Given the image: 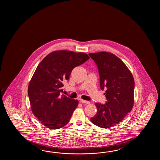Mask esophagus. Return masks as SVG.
<instances>
[{
	"mask_svg": "<svg viewBox=\"0 0 160 160\" xmlns=\"http://www.w3.org/2000/svg\"><path fill=\"white\" fill-rule=\"evenodd\" d=\"M80 102L82 103H86V104H88V103H90V102H88V101H85V100H83V99H80Z\"/></svg>",
	"mask_w": 160,
	"mask_h": 160,
	"instance_id": "obj_1",
	"label": "esophagus"
}]
</instances>
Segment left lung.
Listing matches in <instances>:
<instances>
[{"mask_svg":"<svg viewBox=\"0 0 160 160\" xmlns=\"http://www.w3.org/2000/svg\"><path fill=\"white\" fill-rule=\"evenodd\" d=\"M98 68L100 88L106 89L105 104L96 103L97 112L91 122L102 128L121 122L133 109L134 80L129 69L116 55L101 51L88 54Z\"/></svg>","mask_w":160,"mask_h":160,"instance_id":"8db88e82","label":"left lung"}]
</instances>
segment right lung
Here are the masks:
<instances>
[{"mask_svg":"<svg viewBox=\"0 0 160 160\" xmlns=\"http://www.w3.org/2000/svg\"><path fill=\"white\" fill-rule=\"evenodd\" d=\"M89 58L84 52L58 50L48 54L38 66L29 82L28 95L33 114L48 129L65 126L78 105L77 99L60 92L72 69Z\"/></svg>","mask_w":160,"mask_h":160,"instance_id":"1","label":"right lung"}]
</instances>
